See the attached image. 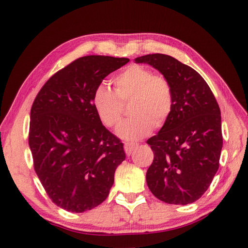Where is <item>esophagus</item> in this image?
<instances>
[{"label":"esophagus","instance_id":"obj_1","mask_svg":"<svg viewBox=\"0 0 248 248\" xmlns=\"http://www.w3.org/2000/svg\"><path fill=\"white\" fill-rule=\"evenodd\" d=\"M136 147H138V145H136V144L125 143L124 144V151H125V154H127V155H130L131 154H132L133 150H135Z\"/></svg>","mask_w":248,"mask_h":248}]
</instances>
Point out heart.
Returning <instances> with one entry per match:
<instances>
[{
	"mask_svg": "<svg viewBox=\"0 0 248 248\" xmlns=\"http://www.w3.org/2000/svg\"><path fill=\"white\" fill-rule=\"evenodd\" d=\"M113 93L107 86L99 85L92 97L97 117L107 128H113L120 120L123 102L131 99L128 119L117 127V135L125 140L146 138L155 128L165 124L173 108V93L170 81L154 75L141 65H130L114 78Z\"/></svg>",
	"mask_w": 248,
	"mask_h": 248,
	"instance_id": "1",
	"label": "heart"
}]
</instances>
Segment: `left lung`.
Segmentation results:
<instances>
[{
  "instance_id": "1",
  "label": "left lung",
  "mask_w": 248,
  "mask_h": 248,
  "mask_svg": "<svg viewBox=\"0 0 248 248\" xmlns=\"http://www.w3.org/2000/svg\"><path fill=\"white\" fill-rule=\"evenodd\" d=\"M170 81L173 108L147 144L155 154L146 173L151 193L162 202L187 204L202 196L218 170L223 147L220 109L199 73L165 54L136 57Z\"/></svg>"
}]
</instances>
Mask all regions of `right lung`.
<instances>
[{
  "instance_id": "obj_1",
  "label": "right lung",
  "mask_w": 248,
  "mask_h": 248,
  "mask_svg": "<svg viewBox=\"0 0 248 248\" xmlns=\"http://www.w3.org/2000/svg\"><path fill=\"white\" fill-rule=\"evenodd\" d=\"M129 59L80 57L46 82L31 108L29 145L50 199L69 212L88 211L108 196L124 144L101 124L93 91Z\"/></svg>"
}]
</instances>
